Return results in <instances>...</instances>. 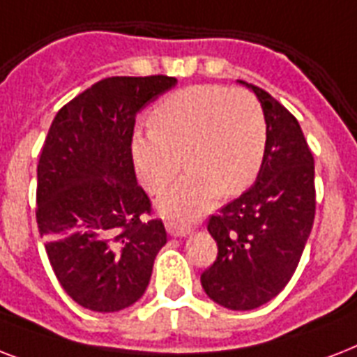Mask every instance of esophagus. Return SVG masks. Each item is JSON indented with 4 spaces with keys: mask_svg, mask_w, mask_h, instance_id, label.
Listing matches in <instances>:
<instances>
[{
    "mask_svg": "<svg viewBox=\"0 0 357 357\" xmlns=\"http://www.w3.org/2000/svg\"><path fill=\"white\" fill-rule=\"evenodd\" d=\"M167 231L168 235H172V237H187L189 234H192V228L187 226V224L167 222Z\"/></svg>",
    "mask_w": 357,
    "mask_h": 357,
    "instance_id": "obj_1",
    "label": "esophagus"
}]
</instances>
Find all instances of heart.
I'll return each mask as SVG.
<instances>
[{
  "mask_svg": "<svg viewBox=\"0 0 357 357\" xmlns=\"http://www.w3.org/2000/svg\"><path fill=\"white\" fill-rule=\"evenodd\" d=\"M151 129L131 137L140 183L162 192L183 162L189 172L157 202L168 218H192L218 195H241L259 176L266 151V122L252 92L224 85H195L172 92L150 114ZM184 161H181V155Z\"/></svg>",
  "mask_w": 357,
  "mask_h": 357,
  "instance_id": "heart-1",
  "label": "heart"
}]
</instances>
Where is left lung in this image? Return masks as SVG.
<instances>
[{
	"mask_svg": "<svg viewBox=\"0 0 357 357\" xmlns=\"http://www.w3.org/2000/svg\"><path fill=\"white\" fill-rule=\"evenodd\" d=\"M244 85L265 113V161L255 183L209 218L218 255L200 278L213 302L235 311L282 293L315 220V165L298 120L268 92Z\"/></svg>",
	"mask_w": 357,
	"mask_h": 357,
	"instance_id": "left-lung-1",
	"label": "left lung"
}]
</instances>
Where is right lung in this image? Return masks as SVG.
I'll list each match as a JSON object with an SVG mask.
<instances>
[{
	"label": "right lung",
	"instance_id": "add662e5",
	"mask_svg": "<svg viewBox=\"0 0 357 357\" xmlns=\"http://www.w3.org/2000/svg\"><path fill=\"white\" fill-rule=\"evenodd\" d=\"M168 75L107 77L53 119L36 167V224L70 298L91 311L133 305L167 231L135 176V119L176 86Z\"/></svg>",
	"mask_w": 357,
	"mask_h": 357
}]
</instances>
